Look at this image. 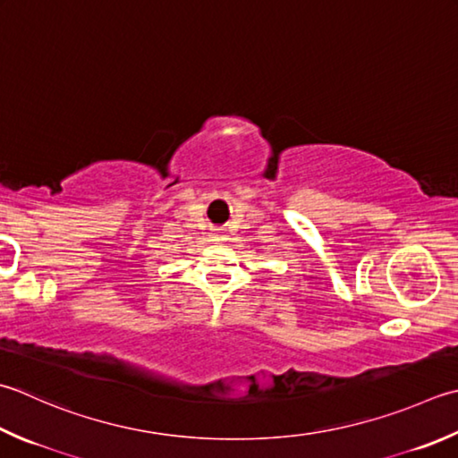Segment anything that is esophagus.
Returning a JSON list of instances; mask_svg holds the SVG:
<instances>
[{"label": "esophagus", "mask_w": 458, "mask_h": 458, "mask_svg": "<svg viewBox=\"0 0 458 458\" xmlns=\"http://www.w3.org/2000/svg\"><path fill=\"white\" fill-rule=\"evenodd\" d=\"M214 238H216V240H226V238H224V232H216V234H214Z\"/></svg>", "instance_id": "esophagus-1"}]
</instances>
